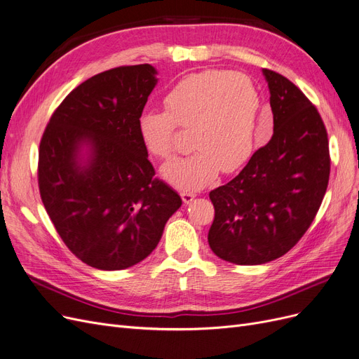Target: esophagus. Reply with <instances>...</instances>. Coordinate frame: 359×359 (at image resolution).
I'll return each instance as SVG.
<instances>
[{
    "label": "esophagus",
    "mask_w": 359,
    "mask_h": 359,
    "mask_svg": "<svg viewBox=\"0 0 359 359\" xmlns=\"http://www.w3.org/2000/svg\"><path fill=\"white\" fill-rule=\"evenodd\" d=\"M197 194L194 193V191H182L181 193V197H182V202L185 203V205H189V203H191L193 200H194V197H196Z\"/></svg>",
    "instance_id": "34e87169"
}]
</instances>
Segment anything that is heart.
Here are the masks:
<instances>
[{"mask_svg": "<svg viewBox=\"0 0 359 359\" xmlns=\"http://www.w3.org/2000/svg\"><path fill=\"white\" fill-rule=\"evenodd\" d=\"M166 111H146L138 119L142 144L156 157L175 151V123L191 130L196 150L163 166L174 187L193 191L245 165L256 147L261 95L253 82L228 70H205L180 81L165 100Z\"/></svg>", "mask_w": 359, "mask_h": 359, "instance_id": "1", "label": "heart"}]
</instances>
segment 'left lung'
<instances>
[{"instance_id": "left-lung-1", "label": "left lung", "mask_w": 359, "mask_h": 359, "mask_svg": "<svg viewBox=\"0 0 359 359\" xmlns=\"http://www.w3.org/2000/svg\"><path fill=\"white\" fill-rule=\"evenodd\" d=\"M274 134L240 174L215 189L208 241L221 259L261 265L287 253L317 215L330 177L325 126L293 82L262 69Z\"/></svg>"}]
</instances>
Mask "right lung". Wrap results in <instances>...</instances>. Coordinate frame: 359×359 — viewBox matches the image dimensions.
<instances>
[{"label":"right lung","mask_w":359,"mask_h":359,"mask_svg":"<svg viewBox=\"0 0 359 359\" xmlns=\"http://www.w3.org/2000/svg\"><path fill=\"white\" fill-rule=\"evenodd\" d=\"M151 65L98 74L57 107L39 144L42 203L87 265L118 271L156 249L182 200L154 178L138 119L157 83Z\"/></svg>","instance_id":"obj_1"}]
</instances>
